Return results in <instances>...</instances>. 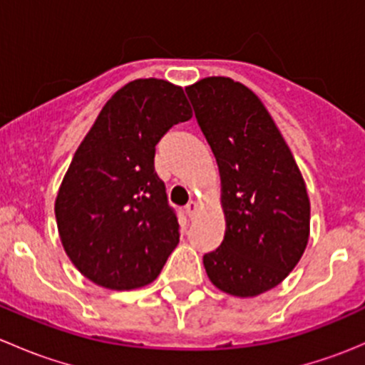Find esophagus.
Listing matches in <instances>:
<instances>
[{"label": "esophagus", "mask_w": 365, "mask_h": 365, "mask_svg": "<svg viewBox=\"0 0 365 365\" xmlns=\"http://www.w3.org/2000/svg\"><path fill=\"white\" fill-rule=\"evenodd\" d=\"M197 212V203L196 201H189V205L185 206V213L189 217H194V213Z\"/></svg>", "instance_id": "esophagus-1"}]
</instances>
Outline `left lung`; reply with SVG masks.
<instances>
[{
    "instance_id": "obj_1",
    "label": "left lung",
    "mask_w": 365,
    "mask_h": 365,
    "mask_svg": "<svg viewBox=\"0 0 365 365\" xmlns=\"http://www.w3.org/2000/svg\"><path fill=\"white\" fill-rule=\"evenodd\" d=\"M185 91L222 183L226 233L203 256L206 274L220 292L256 297L284 281L305 251L311 219L305 182L247 86L205 77Z\"/></svg>"
}]
</instances>
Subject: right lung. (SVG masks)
Returning <instances> with one entry per match:
<instances>
[{"label":"right lung","mask_w":365,"mask_h":365,"mask_svg":"<svg viewBox=\"0 0 365 365\" xmlns=\"http://www.w3.org/2000/svg\"><path fill=\"white\" fill-rule=\"evenodd\" d=\"M190 118L182 88L135 79L109 98L77 148L54 213L65 252L95 284H150L178 245V219L153 159L162 135Z\"/></svg>","instance_id":"right-lung-1"}]
</instances>
